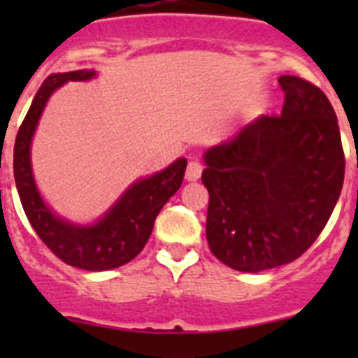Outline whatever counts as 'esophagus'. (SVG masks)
Instances as JSON below:
<instances>
[{"label":"esophagus","mask_w":358,"mask_h":358,"mask_svg":"<svg viewBox=\"0 0 358 358\" xmlns=\"http://www.w3.org/2000/svg\"><path fill=\"white\" fill-rule=\"evenodd\" d=\"M201 173H202L201 162L196 161V159H192V161L189 162V166H187L185 178L189 180V182H196V180L201 178Z\"/></svg>","instance_id":"obj_1"}]
</instances>
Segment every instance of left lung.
Listing matches in <instances>:
<instances>
[{
  "label": "left lung",
  "instance_id": "obj_1",
  "mask_svg": "<svg viewBox=\"0 0 358 358\" xmlns=\"http://www.w3.org/2000/svg\"><path fill=\"white\" fill-rule=\"evenodd\" d=\"M282 114L259 115L206 150V237L213 255L239 272L286 265L326 227L345 178L333 106L320 88L280 76Z\"/></svg>",
  "mask_w": 358,
  "mask_h": 358
}]
</instances>
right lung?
<instances>
[{
    "mask_svg": "<svg viewBox=\"0 0 358 358\" xmlns=\"http://www.w3.org/2000/svg\"><path fill=\"white\" fill-rule=\"evenodd\" d=\"M95 76V71L81 69L45 79L17 133L13 175L27 220L53 255L71 266L102 272L131 262L142 251L159 211L182 185L187 159H176L162 171L133 182L109 211L92 225H76L55 215L36 187L31 166L32 136L46 102L60 86L69 81H90Z\"/></svg>",
    "mask_w": 358,
    "mask_h": 358,
    "instance_id": "1",
    "label": "right lung"
}]
</instances>
